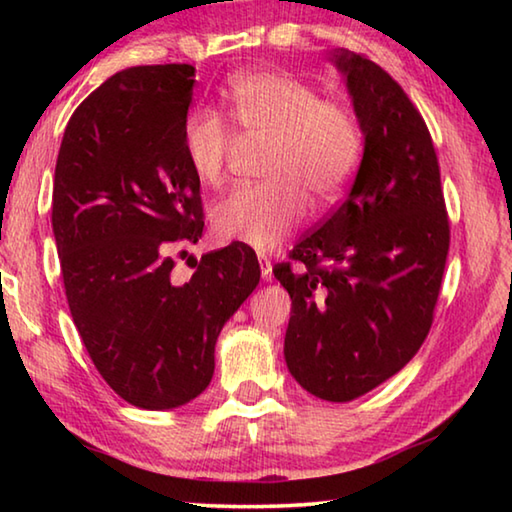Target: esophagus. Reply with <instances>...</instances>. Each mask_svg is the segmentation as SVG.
Here are the masks:
<instances>
[{
	"instance_id": "obj_1",
	"label": "esophagus",
	"mask_w": 512,
	"mask_h": 512,
	"mask_svg": "<svg viewBox=\"0 0 512 512\" xmlns=\"http://www.w3.org/2000/svg\"><path fill=\"white\" fill-rule=\"evenodd\" d=\"M259 268H262V277H264V280H271V277H273V264H271V257L259 255Z\"/></svg>"
}]
</instances>
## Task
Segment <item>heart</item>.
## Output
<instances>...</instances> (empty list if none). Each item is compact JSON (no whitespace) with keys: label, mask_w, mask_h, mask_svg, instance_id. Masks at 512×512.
I'll return each instance as SVG.
<instances>
[{"label":"heart","mask_w":512,"mask_h":512,"mask_svg":"<svg viewBox=\"0 0 512 512\" xmlns=\"http://www.w3.org/2000/svg\"><path fill=\"white\" fill-rule=\"evenodd\" d=\"M225 112L244 140L266 144L259 162L266 180L212 205L210 223L221 241L275 248L305 221L309 201L329 207L352 183L363 131L348 101L320 97L282 69H257L230 81ZM183 153L198 183H223L232 137L216 112L196 110L185 119Z\"/></svg>","instance_id":"1"}]
</instances>
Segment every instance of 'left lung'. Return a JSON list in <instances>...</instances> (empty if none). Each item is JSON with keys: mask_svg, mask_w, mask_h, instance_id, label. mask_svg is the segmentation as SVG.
<instances>
[{"mask_svg": "<svg viewBox=\"0 0 512 512\" xmlns=\"http://www.w3.org/2000/svg\"><path fill=\"white\" fill-rule=\"evenodd\" d=\"M334 60L366 137L363 160L345 201L273 273L291 296V375L320 400L350 402L400 372L427 339L449 216L431 133L402 85L363 54L341 49Z\"/></svg>", "mask_w": 512, "mask_h": 512, "instance_id": "1", "label": "left lung"}]
</instances>
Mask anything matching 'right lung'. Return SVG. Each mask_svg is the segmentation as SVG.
Masks as SVG:
<instances>
[{
    "label": "right lung",
    "instance_id": "right-lung-1",
    "mask_svg": "<svg viewBox=\"0 0 512 512\" xmlns=\"http://www.w3.org/2000/svg\"><path fill=\"white\" fill-rule=\"evenodd\" d=\"M194 83L185 63L110 76L69 117L56 160L51 225L74 325L112 391L151 411L205 391L221 327L259 282L239 244L171 277L169 253L205 225L183 153Z\"/></svg>",
    "mask_w": 512,
    "mask_h": 512
}]
</instances>
